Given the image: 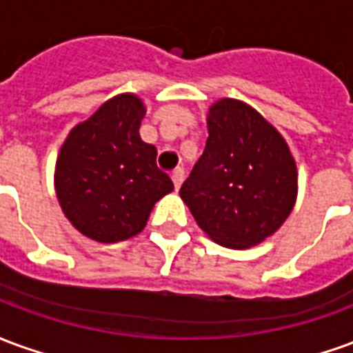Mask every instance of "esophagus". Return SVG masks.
I'll return each mask as SVG.
<instances>
[{
    "mask_svg": "<svg viewBox=\"0 0 353 353\" xmlns=\"http://www.w3.org/2000/svg\"><path fill=\"white\" fill-rule=\"evenodd\" d=\"M183 179H185V170L183 168H176L174 172H172V181H174V185H176V189H179V187H181Z\"/></svg>",
    "mask_w": 353,
    "mask_h": 353,
    "instance_id": "esophagus-1",
    "label": "esophagus"
}]
</instances>
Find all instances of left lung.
Here are the masks:
<instances>
[{
  "mask_svg": "<svg viewBox=\"0 0 353 353\" xmlns=\"http://www.w3.org/2000/svg\"><path fill=\"white\" fill-rule=\"evenodd\" d=\"M208 134L179 194L214 242L232 250L261 244L295 206V159L280 132L240 100L210 108Z\"/></svg>",
  "mask_w": 353,
  "mask_h": 353,
  "instance_id": "1",
  "label": "left lung"
}]
</instances>
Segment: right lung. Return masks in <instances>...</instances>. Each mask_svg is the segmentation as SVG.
I'll use <instances>...</instances> for the list:
<instances>
[{
	"mask_svg": "<svg viewBox=\"0 0 353 353\" xmlns=\"http://www.w3.org/2000/svg\"><path fill=\"white\" fill-rule=\"evenodd\" d=\"M145 117L134 94L108 100L65 138L54 172L62 212L81 234L101 244L136 236L154 202L174 191L157 166V149L139 138Z\"/></svg>",
	"mask_w": 353,
	"mask_h": 353,
	"instance_id": "add662e5",
	"label": "right lung"
}]
</instances>
